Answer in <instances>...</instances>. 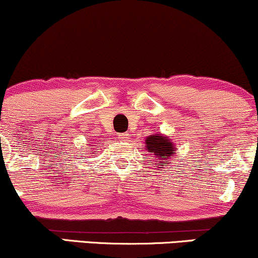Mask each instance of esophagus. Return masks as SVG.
I'll return each instance as SVG.
<instances>
[{
	"mask_svg": "<svg viewBox=\"0 0 258 258\" xmlns=\"http://www.w3.org/2000/svg\"><path fill=\"white\" fill-rule=\"evenodd\" d=\"M128 136H130V135H126V133H121V135H119V138L121 139V141L126 142L127 139H128Z\"/></svg>",
	"mask_w": 258,
	"mask_h": 258,
	"instance_id": "obj_1",
	"label": "esophagus"
}]
</instances>
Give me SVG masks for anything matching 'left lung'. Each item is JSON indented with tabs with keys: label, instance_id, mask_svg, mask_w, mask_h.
Returning <instances> with one entry per match:
<instances>
[{
	"label": "left lung",
	"instance_id": "8db88e82",
	"mask_svg": "<svg viewBox=\"0 0 258 258\" xmlns=\"http://www.w3.org/2000/svg\"><path fill=\"white\" fill-rule=\"evenodd\" d=\"M144 144H146V150L150 153L153 160V165H158L155 168H159L160 166H170L171 160H172L177 154L176 144L174 142L167 136L162 135V133H154L146 137L144 139Z\"/></svg>",
	"mask_w": 258,
	"mask_h": 258
}]
</instances>
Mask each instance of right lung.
I'll use <instances>...</instances> for the list:
<instances>
[{
    "label": "right lung",
    "instance_id": "obj_1",
    "mask_svg": "<svg viewBox=\"0 0 258 258\" xmlns=\"http://www.w3.org/2000/svg\"><path fill=\"white\" fill-rule=\"evenodd\" d=\"M88 146H90V144H88ZM92 147H94V146H92ZM93 149H94V148H92V150H90V153H88V154H94ZM92 156H93V155H92Z\"/></svg>",
    "mask_w": 258,
    "mask_h": 258
}]
</instances>
